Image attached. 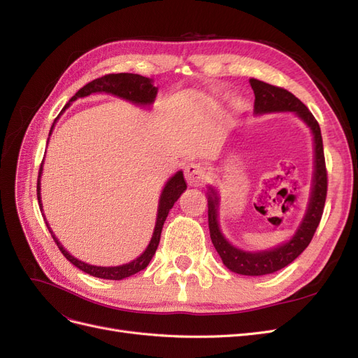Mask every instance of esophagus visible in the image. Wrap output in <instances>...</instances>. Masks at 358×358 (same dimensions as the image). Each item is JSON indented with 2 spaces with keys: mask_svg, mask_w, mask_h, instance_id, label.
I'll return each instance as SVG.
<instances>
[{
  "mask_svg": "<svg viewBox=\"0 0 358 358\" xmlns=\"http://www.w3.org/2000/svg\"><path fill=\"white\" fill-rule=\"evenodd\" d=\"M206 170L200 164V162H189V164L185 166V179L188 182V185L191 187H200L206 180Z\"/></svg>",
  "mask_w": 358,
  "mask_h": 358,
  "instance_id": "34e87169",
  "label": "esophagus"
}]
</instances>
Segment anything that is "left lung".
<instances>
[{
  "label": "left lung",
  "instance_id": "left-lung-1",
  "mask_svg": "<svg viewBox=\"0 0 358 358\" xmlns=\"http://www.w3.org/2000/svg\"><path fill=\"white\" fill-rule=\"evenodd\" d=\"M255 94L254 112L257 115L272 113V112H294L299 117L308 124L313 134V143H315V171H313V183H312V196L308 206V212L303 218L301 224L292 239L287 243L279 245L273 249L262 252H246L242 249L233 246L229 241L222 236L220 225H218V196L213 188L209 192V230L210 239L220 254L222 263L231 272L246 275V276H263L278 272L284 268L289 263L305 251L310 243L313 234L317 231V227L321 221L324 212V204H326L327 197V170H326V159H324V149H322V137L321 129L317 119L309 112L308 107L303 104L296 95H292L289 91L279 88V86L268 85L266 82L251 79L249 80Z\"/></svg>",
  "mask_w": 358,
  "mask_h": 358
}]
</instances>
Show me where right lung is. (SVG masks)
Segmentation results:
<instances>
[{"instance_id":"obj_1","label":"right lung","mask_w":358,"mask_h":358,"mask_svg":"<svg viewBox=\"0 0 358 358\" xmlns=\"http://www.w3.org/2000/svg\"><path fill=\"white\" fill-rule=\"evenodd\" d=\"M157 88L152 85V80L143 78V76L140 74H133V73H117V74H106L103 78L95 79L90 83H86L83 88H80L78 92L74 94V96H71L70 101L64 107L62 112L67 109L70 106L71 101L82 99V96L86 95H91L94 92H107V94H113L116 96H121L124 100L131 101L134 104H140V106H149L152 104L155 96H157ZM58 119V117H57ZM55 119V121H57ZM53 128V125H52ZM52 128H50V133H52ZM49 133V134H50ZM41 170L43 166H40V171H38V179H37V199H38V204L41 208V200H40V176H41ZM187 189V182L183 179V173L178 171L175 176H173L167 183L164 189H162L161 194V199H159V206H158V215H157V224H155V229H154V234H152V239H150L146 251L140 255L138 258L133 259L131 263L128 264H122V266H116V267H101V266H91L88 263H83L80 259L74 258L73 255H70L66 249L62 248V245L58 242V239L53 234V231L50 230L49 224L46 222L48 229L53 237V241L58 245L59 251L62 252V255L66 257L71 264H74L78 268H80L82 272L88 273L91 276L95 278H101V279H112V280H119V279H124L131 276L140 270H143L150 259H152L158 243H159V237H161V230H162V225L166 222V218L169 215V210L173 208V204L178 201V199L180 197V194ZM43 212V209H41ZM43 215V213H41ZM46 221V218H45Z\"/></svg>"}]
</instances>
